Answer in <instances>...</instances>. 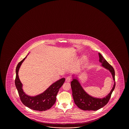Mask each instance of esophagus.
Returning a JSON list of instances; mask_svg holds the SVG:
<instances>
[{
    "mask_svg": "<svg viewBox=\"0 0 129 129\" xmlns=\"http://www.w3.org/2000/svg\"><path fill=\"white\" fill-rule=\"evenodd\" d=\"M66 82H70V81H71V77H67L66 78Z\"/></svg>",
    "mask_w": 129,
    "mask_h": 129,
    "instance_id": "esophagus-1",
    "label": "esophagus"
}]
</instances>
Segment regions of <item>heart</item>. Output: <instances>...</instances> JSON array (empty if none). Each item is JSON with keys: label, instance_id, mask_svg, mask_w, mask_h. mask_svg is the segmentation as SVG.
I'll return each instance as SVG.
<instances>
[{"label": "heart", "instance_id": "b5f03b06", "mask_svg": "<svg viewBox=\"0 0 129 129\" xmlns=\"http://www.w3.org/2000/svg\"><path fill=\"white\" fill-rule=\"evenodd\" d=\"M86 58H85V57H83L82 58V59H81V62H84L86 60Z\"/></svg>", "mask_w": 129, "mask_h": 129}]
</instances>
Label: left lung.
<instances>
[{
	"instance_id": "left-lung-1",
	"label": "left lung",
	"mask_w": 129,
	"mask_h": 129,
	"mask_svg": "<svg viewBox=\"0 0 129 129\" xmlns=\"http://www.w3.org/2000/svg\"><path fill=\"white\" fill-rule=\"evenodd\" d=\"M99 61L102 63V66L111 73L114 81V85L112 90L107 96L103 98H97L87 93L80 84L77 78L73 77L71 82V87L74 102L80 109L84 111H95L104 107L109 102L112 92L115 88L116 83L114 70L101 53H99Z\"/></svg>"
}]
</instances>
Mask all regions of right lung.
<instances>
[{
	"label": "right lung",
	"instance_id": "obj_1",
	"mask_svg": "<svg viewBox=\"0 0 129 129\" xmlns=\"http://www.w3.org/2000/svg\"><path fill=\"white\" fill-rule=\"evenodd\" d=\"M27 56L18 63L16 68V77L15 85L22 103L30 109L36 111H43L49 109L55 104L56 96L59 88L65 81V78H62L52 83L43 93L35 96L27 95L22 88V84L18 77V71L22 63Z\"/></svg>",
	"mask_w": 129,
	"mask_h": 129
}]
</instances>
